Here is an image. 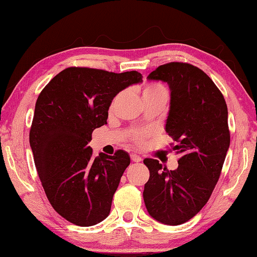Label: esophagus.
<instances>
[{
	"mask_svg": "<svg viewBox=\"0 0 257 257\" xmlns=\"http://www.w3.org/2000/svg\"><path fill=\"white\" fill-rule=\"evenodd\" d=\"M130 159L133 160V162H141L142 161V158L137 154H132L130 155Z\"/></svg>",
	"mask_w": 257,
	"mask_h": 257,
	"instance_id": "34e87169",
	"label": "esophagus"
}]
</instances>
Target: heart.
I'll list each match as a JSON object with an SVG mask.
<instances>
[{
	"instance_id": "1",
	"label": "heart",
	"mask_w": 257,
	"mask_h": 257,
	"mask_svg": "<svg viewBox=\"0 0 257 257\" xmlns=\"http://www.w3.org/2000/svg\"><path fill=\"white\" fill-rule=\"evenodd\" d=\"M155 97H162L168 101V97H169L168 90L165 89L163 86H161L159 84L145 85L144 89H143V98H155ZM149 136H150V133H147V132L134 133L133 141L135 144L141 145L144 143V139Z\"/></svg>"
}]
</instances>
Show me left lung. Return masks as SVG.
Wrapping results in <instances>:
<instances>
[{
  "mask_svg": "<svg viewBox=\"0 0 257 257\" xmlns=\"http://www.w3.org/2000/svg\"><path fill=\"white\" fill-rule=\"evenodd\" d=\"M147 79L170 88L165 132L176 142L172 151L179 154V165L168 170L158 160L145 159L150 179L143 196L152 217L178 225L202 210L219 180L230 145L228 107L211 78L193 64H163Z\"/></svg>",
  "mask_w": 257,
  "mask_h": 257,
  "instance_id": "8db88e82",
  "label": "left lung"
}]
</instances>
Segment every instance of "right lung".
I'll return each mask as SVG.
<instances>
[{"mask_svg": "<svg viewBox=\"0 0 257 257\" xmlns=\"http://www.w3.org/2000/svg\"><path fill=\"white\" fill-rule=\"evenodd\" d=\"M142 78L137 71L70 67L38 96L29 133L34 162L52 207L69 222L90 227L110 214L130 158L121 150L94 158L88 143L106 123L115 95Z\"/></svg>", "mask_w": 257, "mask_h": 257, "instance_id": "obj_1", "label": "right lung"}]
</instances>
